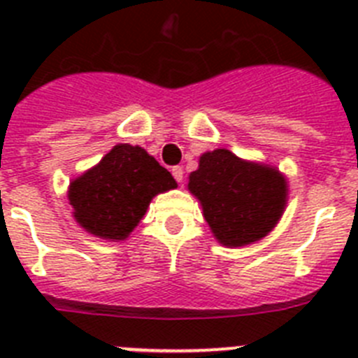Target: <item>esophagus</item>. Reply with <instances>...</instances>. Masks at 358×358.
<instances>
[{"label":"esophagus","mask_w":358,"mask_h":358,"mask_svg":"<svg viewBox=\"0 0 358 358\" xmlns=\"http://www.w3.org/2000/svg\"><path fill=\"white\" fill-rule=\"evenodd\" d=\"M172 176H173V179H176L177 182H181L182 177H185V172H182L181 166H173V169H172Z\"/></svg>","instance_id":"1"}]
</instances>
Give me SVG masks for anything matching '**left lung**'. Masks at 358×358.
<instances>
[{"label": "left lung", "mask_w": 358, "mask_h": 358, "mask_svg": "<svg viewBox=\"0 0 358 358\" xmlns=\"http://www.w3.org/2000/svg\"><path fill=\"white\" fill-rule=\"evenodd\" d=\"M188 192L201 202L215 240L226 248H243L267 236L280 222L289 181L273 164L217 148L199 157V169L188 177Z\"/></svg>", "instance_id": "8db88e82"}]
</instances>
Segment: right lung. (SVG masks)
Wrapping results in <instances>:
<instances>
[{
	"label": "right lung",
	"instance_id": "1",
	"mask_svg": "<svg viewBox=\"0 0 358 358\" xmlns=\"http://www.w3.org/2000/svg\"><path fill=\"white\" fill-rule=\"evenodd\" d=\"M177 188L176 179L140 145L118 143L90 170L71 179L73 218L90 235L129 238L156 195Z\"/></svg>",
	"mask_w": 358,
	"mask_h": 358
}]
</instances>
